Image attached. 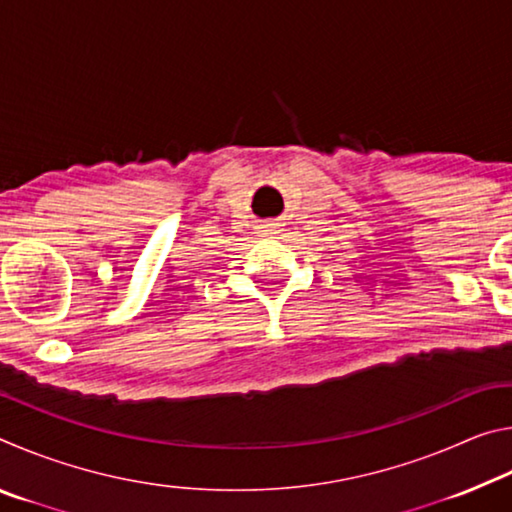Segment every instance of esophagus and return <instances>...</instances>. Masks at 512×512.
<instances>
[{"label": "esophagus", "mask_w": 512, "mask_h": 512, "mask_svg": "<svg viewBox=\"0 0 512 512\" xmlns=\"http://www.w3.org/2000/svg\"><path fill=\"white\" fill-rule=\"evenodd\" d=\"M262 228H264V235H273V232H275L273 223H266V225H262Z\"/></svg>", "instance_id": "esophagus-1"}]
</instances>
